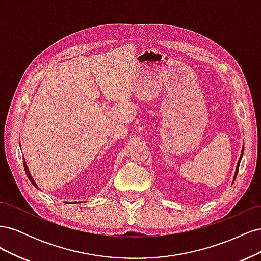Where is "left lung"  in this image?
<instances>
[{
  "label": "left lung",
  "instance_id": "8db88e82",
  "mask_svg": "<svg viewBox=\"0 0 261 261\" xmlns=\"http://www.w3.org/2000/svg\"><path fill=\"white\" fill-rule=\"evenodd\" d=\"M243 153H244V147H243V149H242V153H241V156H240V160H239V162H238V165H236V170H235V174H234V178H233V183H234V180H235V178H236V175H238L239 168H240V162H241V160H242Z\"/></svg>",
  "mask_w": 261,
  "mask_h": 261
}]
</instances>
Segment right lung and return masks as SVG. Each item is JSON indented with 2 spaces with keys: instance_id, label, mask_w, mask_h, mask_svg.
<instances>
[{
  "instance_id": "obj_1",
  "label": "right lung",
  "mask_w": 261,
  "mask_h": 261,
  "mask_svg": "<svg viewBox=\"0 0 261 261\" xmlns=\"http://www.w3.org/2000/svg\"><path fill=\"white\" fill-rule=\"evenodd\" d=\"M23 168H25V171H26V174H27V176H28V178H29V180L31 181V184H33L36 188H39L38 187V185L36 184V181L34 180V178H33V176L30 175V172H29V170H28V167H27V164H26V162L23 161Z\"/></svg>"
}]
</instances>
